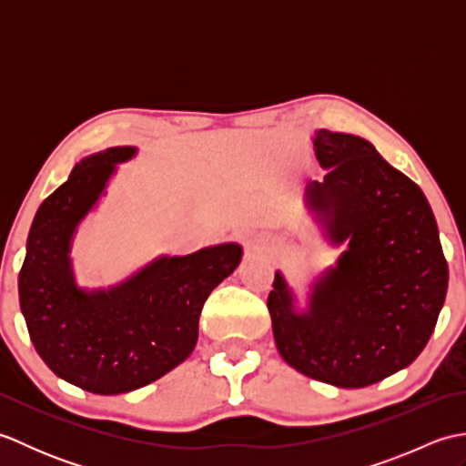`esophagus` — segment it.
Instances as JSON below:
<instances>
[{
  "label": "esophagus",
  "mask_w": 466,
  "mask_h": 466,
  "mask_svg": "<svg viewBox=\"0 0 466 466\" xmlns=\"http://www.w3.org/2000/svg\"><path fill=\"white\" fill-rule=\"evenodd\" d=\"M256 246H258V244H256V240H254V238H248V240H246V248H248L250 252H254V250H256Z\"/></svg>",
  "instance_id": "34e87169"
}]
</instances>
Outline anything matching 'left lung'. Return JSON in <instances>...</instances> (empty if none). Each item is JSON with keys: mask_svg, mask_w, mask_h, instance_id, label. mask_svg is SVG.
Segmentation results:
<instances>
[{"mask_svg": "<svg viewBox=\"0 0 466 466\" xmlns=\"http://www.w3.org/2000/svg\"><path fill=\"white\" fill-rule=\"evenodd\" d=\"M324 180L309 202L350 238L339 268L294 314L276 272L268 294L274 340L292 369L340 389H362L409 366L437 326L449 286L439 228L420 187L359 136L319 130Z\"/></svg>", "mask_w": 466, "mask_h": 466, "instance_id": "1", "label": "left lung"}]
</instances>
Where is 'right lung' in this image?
<instances>
[{
  "label": "right lung",
  "instance_id": "right-lung-1",
  "mask_svg": "<svg viewBox=\"0 0 466 466\" xmlns=\"http://www.w3.org/2000/svg\"><path fill=\"white\" fill-rule=\"evenodd\" d=\"M120 146L77 164L37 208L19 270V304L37 354L59 379L94 394L130 392L187 359L204 302L240 262L238 244L160 258L107 292L76 289L69 270L74 228L104 190Z\"/></svg>",
  "mask_w": 466,
  "mask_h": 466
}]
</instances>
